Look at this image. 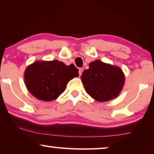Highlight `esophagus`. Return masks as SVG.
<instances>
[{
	"mask_svg": "<svg viewBox=\"0 0 154 154\" xmlns=\"http://www.w3.org/2000/svg\"><path fill=\"white\" fill-rule=\"evenodd\" d=\"M82 71H83V69H82V68H80V69H79V75H80H80H81V74H82Z\"/></svg>",
	"mask_w": 154,
	"mask_h": 154,
	"instance_id": "esophagus-1",
	"label": "esophagus"
}]
</instances>
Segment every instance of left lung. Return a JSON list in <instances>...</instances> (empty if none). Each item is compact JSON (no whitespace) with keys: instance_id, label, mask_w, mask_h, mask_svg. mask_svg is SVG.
<instances>
[{"instance_id":"8db88e82","label":"left lung","mask_w":154,"mask_h":154,"mask_svg":"<svg viewBox=\"0 0 154 154\" xmlns=\"http://www.w3.org/2000/svg\"><path fill=\"white\" fill-rule=\"evenodd\" d=\"M81 79L87 93L99 102L117 97L125 83V75L120 68L99 60L89 63V68L82 72Z\"/></svg>"}]
</instances>
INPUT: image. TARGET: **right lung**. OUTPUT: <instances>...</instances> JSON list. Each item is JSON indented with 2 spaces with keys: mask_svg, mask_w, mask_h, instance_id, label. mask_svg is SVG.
<instances>
[{
  "mask_svg": "<svg viewBox=\"0 0 154 154\" xmlns=\"http://www.w3.org/2000/svg\"><path fill=\"white\" fill-rule=\"evenodd\" d=\"M79 75L73 64L66 65L57 60L36 61L25 69L24 79L30 94L39 100L51 101L65 90L70 80Z\"/></svg>",
  "mask_w": 154,
  "mask_h": 154,
  "instance_id": "add662e5",
  "label": "right lung"
}]
</instances>
